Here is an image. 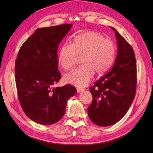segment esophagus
I'll list each match as a JSON object with an SVG mask.
<instances>
[{
    "mask_svg": "<svg viewBox=\"0 0 153 153\" xmlns=\"http://www.w3.org/2000/svg\"><path fill=\"white\" fill-rule=\"evenodd\" d=\"M76 91H77V92H82L83 91H84V89H83V88H76Z\"/></svg>",
    "mask_w": 153,
    "mask_h": 153,
    "instance_id": "34e87169",
    "label": "esophagus"
}]
</instances>
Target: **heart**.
<instances>
[{
	"label": "heart",
	"mask_w": 153,
	"mask_h": 153,
	"mask_svg": "<svg viewBox=\"0 0 153 153\" xmlns=\"http://www.w3.org/2000/svg\"><path fill=\"white\" fill-rule=\"evenodd\" d=\"M116 48L113 41L93 31L77 35L72 44H64L59 50L58 63L65 70L71 69L78 57L82 63L66 74L64 80L77 87L89 84L94 72L103 73L110 68L114 61Z\"/></svg>",
	"instance_id": "obj_1"
}]
</instances>
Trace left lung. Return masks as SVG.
<instances>
[{
	"label": "left lung",
	"mask_w": 153,
	"mask_h": 153,
	"mask_svg": "<svg viewBox=\"0 0 153 153\" xmlns=\"http://www.w3.org/2000/svg\"><path fill=\"white\" fill-rule=\"evenodd\" d=\"M115 31L117 55L112 68L89 88L92 102L87 108L89 117L100 126H108L120 121L135 96L137 67L135 53L126 40Z\"/></svg>",
	"instance_id": "obj_1"
}]
</instances>
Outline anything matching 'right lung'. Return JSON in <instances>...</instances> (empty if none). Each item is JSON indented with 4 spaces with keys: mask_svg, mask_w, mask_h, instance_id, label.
Wrapping results in <instances>:
<instances>
[{
    "mask_svg": "<svg viewBox=\"0 0 153 153\" xmlns=\"http://www.w3.org/2000/svg\"><path fill=\"white\" fill-rule=\"evenodd\" d=\"M71 24L37 29L22 45L15 61L18 100L26 115L45 125L59 121L65 113L69 98L76 93L71 85L53 87L61 79L58 45Z\"/></svg>",
    "mask_w": 153,
    "mask_h": 153,
    "instance_id": "1",
    "label": "right lung"
}]
</instances>
